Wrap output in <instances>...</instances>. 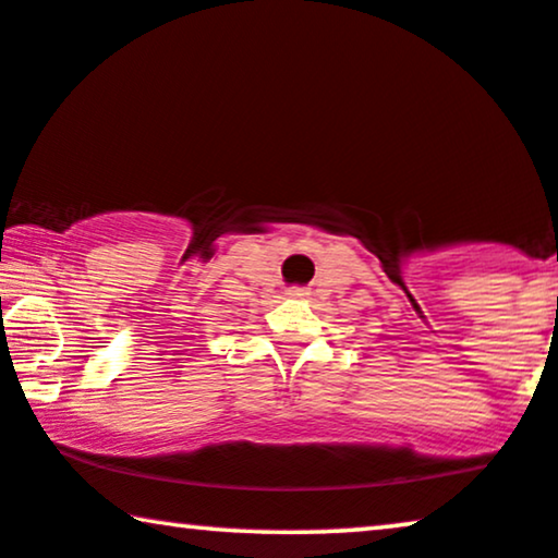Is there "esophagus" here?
<instances>
[{
    "mask_svg": "<svg viewBox=\"0 0 558 558\" xmlns=\"http://www.w3.org/2000/svg\"><path fill=\"white\" fill-rule=\"evenodd\" d=\"M288 299H306V295H308V291H306V288H288Z\"/></svg>",
    "mask_w": 558,
    "mask_h": 558,
    "instance_id": "obj_1",
    "label": "esophagus"
}]
</instances>
